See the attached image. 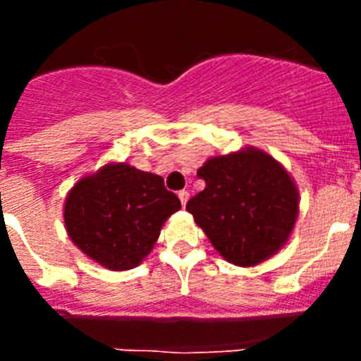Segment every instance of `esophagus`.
<instances>
[{"label": "esophagus", "instance_id": "34e87169", "mask_svg": "<svg viewBox=\"0 0 361 361\" xmlns=\"http://www.w3.org/2000/svg\"><path fill=\"white\" fill-rule=\"evenodd\" d=\"M178 199H180V204H183V206H186L188 199H190V193H188L186 190L178 191Z\"/></svg>", "mask_w": 361, "mask_h": 361}]
</instances>
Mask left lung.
I'll list each match as a JSON object with an SVG mask.
<instances>
[{
	"instance_id": "1",
	"label": "left lung",
	"mask_w": 361,
	"mask_h": 361,
	"mask_svg": "<svg viewBox=\"0 0 361 361\" xmlns=\"http://www.w3.org/2000/svg\"><path fill=\"white\" fill-rule=\"evenodd\" d=\"M206 188L186 209L216 251L240 267L282 250L298 216V190L288 170L262 149L247 146L204 162Z\"/></svg>"
}]
</instances>
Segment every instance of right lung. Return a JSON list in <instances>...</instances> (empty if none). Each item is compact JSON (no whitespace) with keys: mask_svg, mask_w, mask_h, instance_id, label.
I'll return each mask as SVG.
<instances>
[{"mask_svg":"<svg viewBox=\"0 0 361 361\" xmlns=\"http://www.w3.org/2000/svg\"><path fill=\"white\" fill-rule=\"evenodd\" d=\"M180 200L162 177L126 162H110L79 178L65 200L70 240L99 266L133 269L157 242L164 222Z\"/></svg>","mask_w":361,"mask_h":361,"instance_id":"1","label":"right lung"}]
</instances>
